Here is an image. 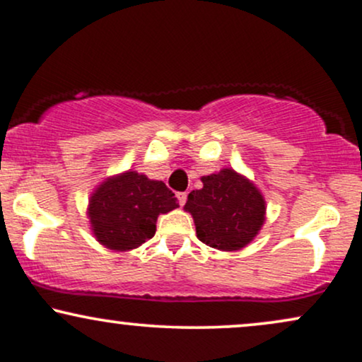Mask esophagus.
Returning <instances> with one entry per match:
<instances>
[{
  "label": "esophagus",
  "instance_id": "obj_1",
  "mask_svg": "<svg viewBox=\"0 0 362 362\" xmlns=\"http://www.w3.org/2000/svg\"><path fill=\"white\" fill-rule=\"evenodd\" d=\"M186 199H188V194H186V193H177V202H180L181 206L186 203Z\"/></svg>",
  "mask_w": 362,
  "mask_h": 362
}]
</instances>
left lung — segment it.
Returning a JSON list of instances; mask_svg holds the SVG:
<instances>
[{"label": "left lung", "instance_id": "left-lung-1", "mask_svg": "<svg viewBox=\"0 0 362 362\" xmlns=\"http://www.w3.org/2000/svg\"><path fill=\"white\" fill-rule=\"evenodd\" d=\"M203 188L188 194L185 204L196 226V236L208 247L235 252L252 242L265 221L260 189L233 169L203 176Z\"/></svg>", "mask_w": 362, "mask_h": 362}]
</instances>
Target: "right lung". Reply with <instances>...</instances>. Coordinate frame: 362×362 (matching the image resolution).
I'll return each mask as SVG.
<instances>
[{"mask_svg":"<svg viewBox=\"0 0 362 362\" xmlns=\"http://www.w3.org/2000/svg\"><path fill=\"white\" fill-rule=\"evenodd\" d=\"M177 206V198L163 181L126 171L107 177L93 191L87 215L97 242L115 252H127L153 238L158 216Z\"/></svg>","mask_w":362,"mask_h":362,"instance_id":"1","label":"right lung"}]
</instances>
